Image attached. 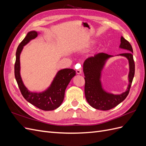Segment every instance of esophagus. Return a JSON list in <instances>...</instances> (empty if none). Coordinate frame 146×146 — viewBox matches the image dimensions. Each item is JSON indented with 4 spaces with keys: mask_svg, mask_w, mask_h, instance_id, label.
Instances as JSON below:
<instances>
[{
    "mask_svg": "<svg viewBox=\"0 0 146 146\" xmlns=\"http://www.w3.org/2000/svg\"><path fill=\"white\" fill-rule=\"evenodd\" d=\"M76 73L77 74H82V70L81 69H77V70H76Z\"/></svg>",
    "mask_w": 146,
    "mask_h": 146,
    "instance_id": "esophagus-1",
    "label": "esophagus"
}]
</instances>
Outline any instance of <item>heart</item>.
<instances>
[{"instance_id": "b5f03b06", "label": "heart", "mask_w": 146, "mask_h": 146, "mask_svg": "<svg viewBox=\"0 0 146 146\" xmlns=\"http://www.w3.org/2000/svg\"><path fill=\"white\" fill-rule=\"evenodd\" d=\"M93 43H94V42H91V44H93Z\"/></svg>"}]
</instances>
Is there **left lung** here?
Returning a JSON list of instances; mask_svg holds the SVG:
<instances>
[{
  "instance_id": "obj_1",
  "label": "left lung",
  "mask_w": 146,
  "mask_h": 146,
  "mask_svg": "<svg viewBox=\"0 0 146 146\" xmlns=\"http://www.w3.org/2000/svg\"><path fill=\"white\" fill-rule=\"evenodd\" d=\"M119 48L125 50L126 53L117 55L126 58L129 61V72L128 75L129 84L125 92L121 94H113L104 90L102 83V75L108 59L113 55L104 53H99L88 58L83 63L85 75V98L92 107L100 110H109L125 100L129 93L132 81L135 75V62L133 56V48L129 41L121 36Z\"/></svg>"
}]
</instances>
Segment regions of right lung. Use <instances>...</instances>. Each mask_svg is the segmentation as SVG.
I'll return each mask as SVG.
<instances>
[{"label": "right lung", "instance_id": "1", "mask_svg": "<svg viewBox=\"0 0 146 146\" xmlns=\"http://www.w3.org/2000/svg\"><path fill=\"white\" fill-rule=\"evenodd\" d=\"M39 34L36 31H30L17 47L16 53L15 76L21 94L26 100L42 110L50 111L58 108L62 104L65 90L71 79L76 76V71L72 69L68 68L58 70L50 86L43 91L32 92L27 89L21 76L20 55L24 46L36 38Z\"/></svg>", "mask_w": 146, "mask_h": 146}]
</instances>
